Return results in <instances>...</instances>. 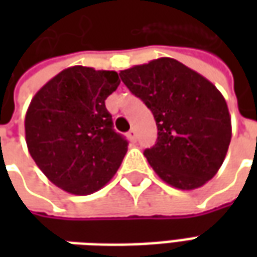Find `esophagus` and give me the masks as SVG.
Masks as SVG:
<instances>
[{
    "instance_id": "34e87169",
    "label": "esophagus",
    "mask_w": 257,
    "mask_h": 257,
    "mask_svg": "<svg viewBox=\"0 0 257 257\" xmlns=\"http://www.w3.org/2000/svg\"><path fill=\"white\" fill-rule=\"evenodd\" d=\"M126 136H128V139L131 140V142H134V143L136 142V131H135V129H131Z\"/></svg>"
}]
</instances>
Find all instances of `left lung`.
I'll list each match as a JSON object with an SVG mask.
<instances>
[{
  "instance_id": "left-lung-1",
  "label": "left lung",
  "mask_w": 257,
  "mask_h": 257,
  "mask_svg": "<svg viewBox=\"0 0 257 257\" xmlns=\"http://www.w3.org/2000/svg\"><path fill=\"white\" fill-rule=\"evenodd\" d=\"M119 77L154 115L158 138L145 156L172 187L194 190L215 176L231 140V118L219 89L172 58L122 70Z\"/></svg>"
}]
</instances>
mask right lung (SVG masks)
Wrapping results in <instances>:
<instances>
[{
    "label": "right lung",
    "mask_w": 257,
    "mask_h": 257,
    "mask_svg": "<svg viewBox=\"0 0 257 257\" xmlns=\"http://www.w3.org/2000/svg\"><path fill=\"white\" fill-rule=\"evenodd\" d=\"M115 71L73 66L38 90L27 108L26 143L53 184L75 195L104 187L128 142L112 129L104 101L119 85Z\"/></svg>",
    "instance_id": "right-lung-1"
}]
</instances>
